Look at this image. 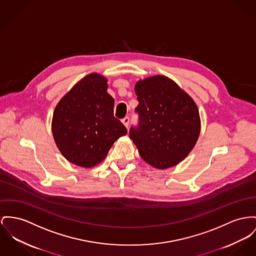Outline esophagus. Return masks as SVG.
<instances>
[{
	"label": "esophagus",
	"instance_id": "34e87169",
	"mask_svg": "<svg viewBox=\"0 0 256 256\" xmlns=\"http://www.w3.org/2000/svg\"><path fill=\"white\" fill-rule=\"evenodd\" d=\"M129 122H130V118H128V116H126V118H124L123 120H122V123L128 128V125H129Z\"/></svg>",
	"mask_w": 256,
	"mask_h": 256
}]
</instances>
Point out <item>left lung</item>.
I'll return each instance as SVG.
<instances>
[{
	"label": "left lung",
	"mask_w": 256,
	"mask_h": 256,
	"mask_svg": "<svg viewBox=\"0 0 256 256\" xmlns=\"http://www.w3.org/2000/svg\"><path fill=\"white\" fill-rule=\"evenodd\" d=\"M138 104V126L129 136L140 157L157 169L182 162L199 138L201 121L193 99L164 76L138 80L135 86Z\"/></svg>",
	"instance_id": "8db88e82"
}]
</instances>
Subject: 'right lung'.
<instances>
[{
  "mask_svg": "<svg viewBox=\"0 0 256 256\" xmlns=\"http://www.w3.org/2000/svg\"><path fill=\"white\" fill-rule=\"evenodd\" d=\"M106 78L90 74L80 80L56 106L52 134L56 146L70 163L91 168L106 158L114 142L127 134L114 116V98Z\"/></svg>",
  "mask_w": 256,
  "mask_h": 256,
  "instance_id": "obj_1",
  "label": "right lung"
}]
</instances>
